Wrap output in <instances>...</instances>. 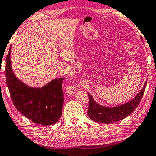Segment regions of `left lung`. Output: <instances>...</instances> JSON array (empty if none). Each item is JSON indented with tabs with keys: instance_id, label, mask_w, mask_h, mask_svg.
Returning a JSON list of instances; mask_svg holds the SVG:
<instances>
[{
	"instance_id": "8db88e82",
	"label": "left lung",
	"mask_w": 156,
	"mask_h": 156,
	"mask_svg": "<svg viewBox=\"0 0 156 156\" xmlns=\"http://www.w3.org/2000/svg\"><path fill=\"white\" fill-rule=\"evenodd\" d=\"M147 82L140 93L130 102L115 108H105L96 103L92 96L87 94L89 107L87 114L91 120L100 123H112L122 120L131 114L140 104L144 95Z\"/></svg>"
}]
</instances>
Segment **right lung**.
<instances>
[{"mask_svg": "<svg viewBox=\"0 0 156 156\" xmlns=\"http://www.w3.org/2000/svg\"><path fill=\"white\" fill-rule=\"evenodd\" d=\"M10 51L11 46L6 58V83L15 108L37 124L48 126L56 123L62 111L65 78L55 79L41 88L28 87L16 78L12 70Z\"/></svg>", "mask_w": 156, "mask_h": 156, "instance_id": "right-lung-1", "label": "right lung"}]
</instances>
